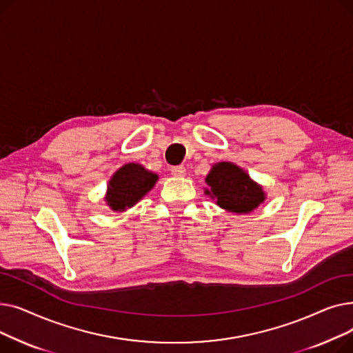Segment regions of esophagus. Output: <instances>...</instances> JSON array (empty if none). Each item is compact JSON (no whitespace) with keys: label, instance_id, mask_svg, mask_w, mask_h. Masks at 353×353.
Instances as JSON below:
<instances>
[{"label":"esophagus","instance_id":"1","mask_svg":"<svg viewBox=\"0 0 353 353\" xmlns=\"http://www.w3.org/2000/svg\"><path fill=\"white\" fill-rule=\"evenodd\" d=\"M172 174L176 176V177H183L186 176V169H184V165H174L172 167Z\"/></svg>","mask_w":353,"mask_h":353}]
</instances>
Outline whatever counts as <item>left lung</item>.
Segmentation results:
<instances>
[{
	"mask_svg": "<svg viewBox=\"0 0 353 353\" xmlns=\"http://www.w3.org/2000/svg\"><path fill=\"white\" fill-rule=\"evenodd\" d=\"M206 183L209 189L205 193L216 200V205L237 214L253 212L266 197L262 186L254 183L243 169L229 161L216 163Z\"/></svg>",
	"mask_w": 353,
	"mask_h": 353,
	"instance_id": "left-lung-1",
	"label": "left lung"
}]
</instances>
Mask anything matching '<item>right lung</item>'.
<instances>
[{"instance_id":"right-lung-1","label":"right lung","mask_w":353,"mask_h":353,"mask_svg":"<svg viewBox=\"0 0 353 353\" xmlns=\"http://www.w3.org/2000/svg\"><path fill=\"white\" fill-rule=\"evenodd\" d=\"M159 176L145 170L141 164L128 163L113 174L107 186L105 201L114 212H124L150 192Z\"/></svg>"}]
</instances>
